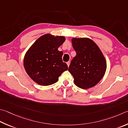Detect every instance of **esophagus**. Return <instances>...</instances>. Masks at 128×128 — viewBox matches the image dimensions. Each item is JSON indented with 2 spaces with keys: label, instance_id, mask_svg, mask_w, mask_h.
I'll return each instance as SVG.
<instances>
[{
  "label": "esophagus",
  "instance_id": "34e87169",
  "mask_svg": "<svg viewBox=\"0 0 128 128\" xmlns=\"http://www.w3.org/2000/svg\"><path fill=\"white\" fill-rule=\"evenodd\" d=\"M66 64H67V66H69V65H70V62H66Z\"/></svg>",
  "mask_w": 128,
  "mask_h": 128
}]
</instances>
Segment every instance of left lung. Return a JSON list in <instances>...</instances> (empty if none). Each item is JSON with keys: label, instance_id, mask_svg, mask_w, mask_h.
<instances>
[{"label": "left lung", "instance_id": "8db88e82", "mask_svg": "<svg viewBox=\"0 0 128 128\" xmlns=\"http://www.w3.org/2000/svg\"><path fill=\"white\" fill-rule=\"evenodd\" d=\"M72 43L76 54L68 70L74 77V83L84 90L94 87L103 78L106 70L102 52L89 38H73Z\"/></svg>", "mask_w": 128, "mask_h": 128}]
</instances>
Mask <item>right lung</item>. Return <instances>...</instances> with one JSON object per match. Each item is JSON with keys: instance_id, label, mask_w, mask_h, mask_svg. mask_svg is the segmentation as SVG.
Returning a JSON list of instances; mask_svg holds the SVG:
<instances>
[{"instance_id": "1", "label": "right lung", "mask_w": 128, "mask_h": 128, "mask_svg": "<svg viewBox=\"0 0 128 128\" xmlns=\"http://www.w3.org/2000/svg\"><path fill=\"white\" fill-rule=\"evenodd\" d=\"M66 40L64 36L47 34L39 38L30 48L24 57L26 72L41 86H49L59 80L68 66L62 60L63 52L58 48Z\"/></svg>"}]
</instances>
